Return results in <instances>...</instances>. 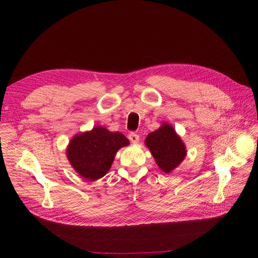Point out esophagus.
Wrapping results in <instances>:
<instances>
[{
  "label": "esophagus",
  "mask_w": 258,
  "mask_h": 258,
  "mask_svg": "<svg viewBox=\"0 0 258 258\" xmlns=\"http://www.w3.org/2000/svg\"><path fill=\"white\" fill-rule=\"evenodd\" d=\"M128 140H130L131 142H132V143L136 144V143H139L140 136H139V134H136V133H134V132H131V133L128 134Z\"/></svg>",
  "instance_id": "obj_1"
}]
</instances>
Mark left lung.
<instances>
[{
  "mask_svg": "<svg viewBox=\"0 0 258 258\" xmlns=\"http://www.w3.org/2000/svg\"><path fill=\"white\" fill-rule=\"evenodd\" d=\"M145 143L157 165L165 173L176 167L186 155L183 142L168 124H163L160 128L147 135Z\"/></svg>",
  "mask_w": 258,
  "mask_h": 258,
  "instance_id": "obj_1",
  "label": "left lung"
}]
</instances>
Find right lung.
I'll return each instance as SVG.
<instances>
[{
    "label": "right lung",
    "mask_w": 258,
    "mask_h": 258,
    "mask_svg": "<svg viewBox=\"0 0 258 258\" xmlns=\"http://www.w3.org/2000/svg\"><path fill=\"white\" fill-rule=\"evenodd\" d=\"M130 142L119 132L97 126L91 132L76 135L68 147V158L81 176L90 180L103 177L111 168L114 156Z\"/></svg>",
    "instance_id": "obj_1"
}]
</instances>
